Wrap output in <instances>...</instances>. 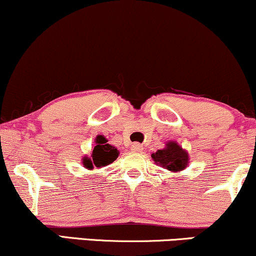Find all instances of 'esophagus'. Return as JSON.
Instances as JSON below:
<instances>
[{"mask_svg":"<svg viewBox=\"0 0 256 256\" xmlns=\"http://www.w3.org/2000/svg\"><path fill=\"white\" fill-rule=\"evenodd\" d=\"M130 148H132V151H134V152H141L144 150V147H142V145H140V144H133Z\"/></svg>","mask_w":256,"mask_h":256,"instance_id":"34e87169","label":"esophagus"}]
</instances>
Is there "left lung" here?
<instances>
[{"mask_svg": "<svg viewBox=\"0 0 256 256\" xmlns=\"http://www.w3.org/2000/svg\"><path fill=\"white\" fill-rule=\"evenodd\" d=\"M152 159L154 163L171 172H180L186 169L188 165V153L175 141H169L163 150H158L152 153Z\"/></svg>", "mask_w": 256, "mask_h": 256, "instance_id": "1", "label": "left lung"}]
</instances>
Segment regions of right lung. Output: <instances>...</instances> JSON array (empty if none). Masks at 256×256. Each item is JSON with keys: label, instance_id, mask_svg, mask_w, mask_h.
Segmentation results:
<instances>
[{"label": "right lung", "instance_id": "obj_1", "mask_svg": "<svg viewBox=\"0 0 256 256\" xmlns=\"http://www.w3.org/2000/svg\"><path fill=\"white\" fill-rule=\"evenodd\" d=\"M118 151L115 146L108 144V140L103 135H98L96 138V146L93 148L91 157L82 158V164L86 169L92 170L93 168H103L112 163L118 157Z\"/></svg>", "mask_w": 256, "mask_h": 256}]
</instances>
